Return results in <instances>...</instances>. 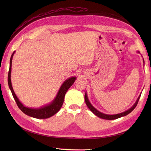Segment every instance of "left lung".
Masks as SVG:
<instances>
[{
  "mask_svg": "<svg viewBox=\"0 0 151 151\" xmlns=\"http://www.w3.org/2000/svg\"><path fill=\"white\" fill-rule=\"evenodd\" d=\"M140 96L141 95L139 96V97L138 98L137 101L135 104H134V105L129 109H128L127 111H126L124 112V113H120V114H114V115H108V114H104L102 113H100L99 112L98 110H97L96 108H95L91 104L90 102L88 99V97H87V94L85 93V96H84V99H85V101H86V104L87 105V106H88V107L89 108V109L94 114H96V116H97L98 117L101 118V119H106V120H113V119H116L117 118H119V117H121L122 116H126L129 114L130 113H131L132 111L135 108V107L137 106L138 103V101H139V99L140 98Z\"/></svg>",
  "mask_w": 151,
  "mask_h": 151,
  "instance_id": "obj_1",
  "label": "left lung"
}]
</instances>
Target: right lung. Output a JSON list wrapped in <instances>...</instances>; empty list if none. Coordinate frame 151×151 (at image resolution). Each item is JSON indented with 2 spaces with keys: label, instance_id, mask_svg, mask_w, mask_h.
Returning a JSON list of instances; mask_svg holds the SVG:
<instances>
[{
  "label": "right lung",
  "instance_id": "add662e5",
  "mask_svg": "<svg viewBox=\"0 0 151 151\" xmlns=\"http://www.w3.org/2000/svg\"><path fill=\"white\" fill-rule=\"evenodd\" d=\"M14 52L12 54L11 58H10V68L9 71V74H8V83H9V88L11 90V92L12 93L13 97L17 103V104L18 106V108L22 111L30 116L37 119H46L49 118L53 115H54L55 113H57L59 109L61 108L63 101H64V97L65 95L68 91V89L70 88L71 86L72 85L75 80V77H71L68 79L63 83L62 85L60 90L59 91V92L57 95L56 97L54 100V101L51 103V104L49 105L44 106L43 108H40V109H32L27 108L24 106L19 101V99L17 98L16 94L14 93V92L12 86V82H11V69H12V59Z\"/></svg>",
  "mask_w": 151,
  "mask_h": 151
}]
</instances>
